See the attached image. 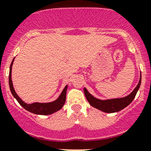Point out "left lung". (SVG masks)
Segmentation results:
<instances>
[{"instance_id": "8db88e82", "label": "left lung", "mask_w": 151, "mask_h": 151, "mask_svg": "<svg viewBox=\"0 0 151 151\" xmlns=\"http://www.w3.org/2000/svg\"><path fill=\"white\" fill-rule=\"evenodd\" d=\"M141 80H142V75H140V80H139V83L136 86L135 89L131 92V94H129L127 97H124V98L102 101V100H99L98 98H95V97H93L87 91L86 88H84V93H85L87 101L93 107L96 108V109L103 111L104 112L112 113V112H118V111L124 109L129 104H131V102L133 101V99L136 97V93H137L138 90L140 87Z\"/></svg>"}]
</instances>
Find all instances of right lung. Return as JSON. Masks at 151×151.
<instances>
[{
	"label": "right lung",
	"mask_w": 151,
	"mask_h": 151,
	"mask_svg": "<svg viewBox=\"0 0 151 151\" xmlns=\"http://www.w3.org/2000/svg\"><path fill=\"white\" fill-rule=\"evenodd\" d=\"M15 59V58H14ZM14 59L12 61V63L10 65V68H9V88L12 92V95L14 98L17 100L19 104L22 106V107L24 108L26 110L29 111V112H32V113L37 114V115H47L53 114L54 112H57L62 109L63 105L65 104L66 99V91H67L68 86H66L64 88L63 91H62L61 95H60L56 101H53V102L50 103H33V104H27L26 103L24 102L18 95L15 92V89L13 88V85H12V77H11V73H12V66L13 64Z\"/></svg>",
	"instance_id": "right-lung-1"
}]
</instances>
